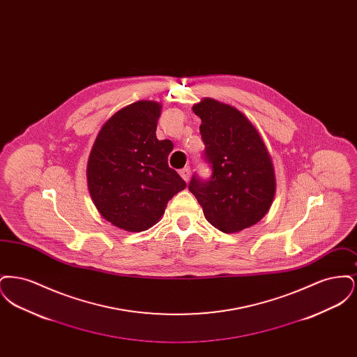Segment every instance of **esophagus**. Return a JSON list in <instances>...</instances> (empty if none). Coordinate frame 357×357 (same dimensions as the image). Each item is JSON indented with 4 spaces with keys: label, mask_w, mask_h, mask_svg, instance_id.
I'll use <instances>...</instances> for the list:
<instances>
[{
    "label": "esophagus",
    "mask_w": 357,
    "mask_h": 357,
    "mask_svg": "<svg viewBox=\"0 0 357 357\" xmlns=\"http://www.w3.org/2000/svg\"><path fill=\"white\" fill-rule=\"evenodd\" d=\"M190 167H185V169H182V170L179 171V175L182 176V179L185 181V182H188V179H190Z\"/></svg>",
    "instance_id": "34e87169"
}]
</instances>
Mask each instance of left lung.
I'll use <instances>...</instances> for the list:
<instances>
[{"mask_svg":"<svg viewBox=\"0 0 357 357\" xmlns=\"http://www.w3.org/2000/svg\"><path fill=\"white\" fill-rule=\"evenodd\" d=\"M213 175L192 176L188 190L204 218L223 233H238L261 221L275 194L272 156L255 124L233 105L204 98L192 105Z\"/></svg>","mask_w":357,"mask_h":357,"instance_id":"1","label":"left lung"}]
</instances>
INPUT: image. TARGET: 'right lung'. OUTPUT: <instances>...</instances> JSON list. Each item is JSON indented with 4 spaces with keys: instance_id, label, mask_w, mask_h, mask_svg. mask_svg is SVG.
<instances>
[{
    "instance_id": "1",
    "label": "right lung",
    "mask_w": 357,
    "mask_h": 357,
    "mask_svg": "<svg viewBox=\"0 0 357 357\" xmlns=\"http://www.w3.org/2000/svg\"><path fill=\"white\" fill-rule=\"evenodd\" d=\"M162 104L139 100L102 124L86 165L93 204L105 221L139 233L160 221L171 198L186 182L169 167L171 140H158Z\"/></svg>"
}]
</instances>
